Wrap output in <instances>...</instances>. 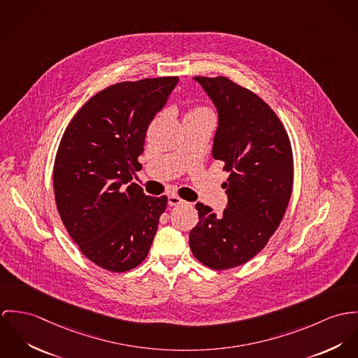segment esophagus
<instances>
[{"label":"esophagus","instance_id":"1","mask_svg":"<svg viewBox=\"0 0 358 358\" xmlns=\"http://www.w3.org/2000/svg\"><path fill=\"white\" fill-rule=\"evenodd\" d=\"M182 203H185V200L184 199L180 198L178 195H170L169 196V204L170 206H178V204H182Z\"/></svg>","mask_w":358,"mask_h":358}]
</instances>
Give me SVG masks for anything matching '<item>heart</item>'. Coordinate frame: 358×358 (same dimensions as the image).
<instances>
[{
  "label": "heart",
  "instance_id": "heart-1",
  "mask_svg": "<svg viewBox=\"0 0 358 358\" xmlns=\"http://www.w3.org/2000/svg\"><path fill=\"white\" fill-rule=\"evenodd\" d=\"M195 114H210V111H208V108H206V107H195V108H192V110L188 113V115H195Z\"/></svg>",
  "mask_w": 358,
  "mask_h": 358
}]
</instances>
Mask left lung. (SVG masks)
<instances>
[{
  "label": "left lung",
  "instance_id": "1",
  "mask_svg": "<svg viewBox=\"0 0 358 358\" xmlns=\"http://www.w3.org/2000/svg\"><path fill=\"white\" fill-rule=\"evenodd\" d=\"M195 80L217 107L213 157L229 177L221 215L196 204L189 247L199 262L224 271L255 257L278 229L292 194V148L284 124L258 94L222 76Z\"/></svg>",
  "mask_w": 358,
  "mask_h": 358
}]
</instances>
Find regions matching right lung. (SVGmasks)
<instances>
[{"mask_svg":"<svg viewBox=\"0 0 358 358\" xmlns=\"http://www.w3.org/2000/svg\"><path fill=\"white\" fill-rule=\"evenodd\" d=\"M178 77L111 85L69 123L53 166L59 215L80 252L110 272H127L148 255L167 196L134 182L145 134Z\"/></svg>","mask_w":358,"mask_h":358,"instance_id":"1","label":"right lung"}]
</instances>
